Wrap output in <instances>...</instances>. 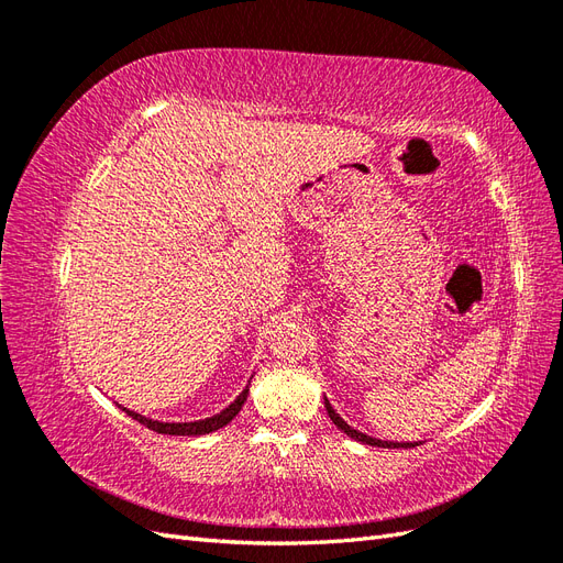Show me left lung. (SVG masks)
<instances>
[{
	"instance_id": "8db88e82",
	"label": "left lung",
	"mask_w": 563,
	"mask_h": 563,
	"mask_svg": "<svg viewBox=\"0 0 563 563\" xmlns=\"http://www.w3.org/2000/svg\"><path fill=\"white\" fill-rule=\"evenodd\" d=\"M323 406H327V413H329V418L333 420V424L338 430H343L347 437H352L354 441H362V444H368V446H378V449H413V446H418V441H413V444H399V441H383V439H376V437H368V434H364V432H360V430H354V428H350V424L340 418L338 413H335V408L329 404V399L323 397Z\"/></svg>"
}]
</instances>
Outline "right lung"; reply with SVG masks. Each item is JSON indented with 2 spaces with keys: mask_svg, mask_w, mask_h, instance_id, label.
I'll return each instance as SVG.
<instances>
[{
  "mask_svg": "<svg viewBox=\"0 0 563 563\" xmlns=\"http://www.w3.org/2000/svg\"><path fill=\"white\" fill-rule=\"evenodd\" d=\"M251 385V383H249ZM249 385L242 389V395L236 397L228 408H223V411L211 416V418H203V420H195V422H162V420H152V418H145L141 413L135 411H129V408L119 406L122 408L124 413H129L133 420H139L141 424H145L147 430L157 432V434H174V437H199V434H209V432H216L220 428H225L228 422L234 420V416L242 411V406L249 397Z\"/></svg>",
  "mask_w": 563,
  "mask_h": 563,
  "instance_id": "add662e5",
  "label": "right lung"
}]
</instances>
